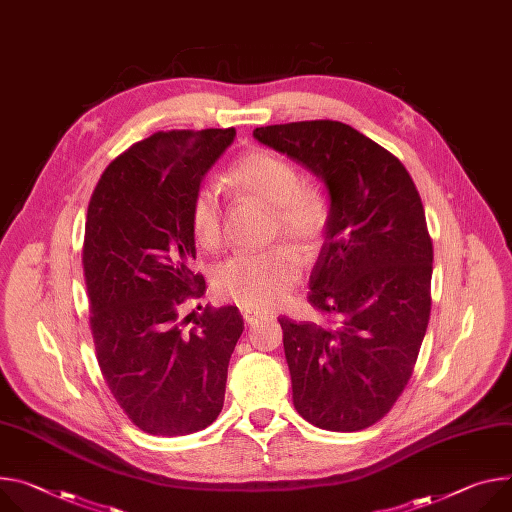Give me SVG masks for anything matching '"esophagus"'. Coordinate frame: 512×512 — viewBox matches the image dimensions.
Listing matches in <instances>:
<instances>
[{
    "label": "esophagus",
    "instance_id": "esophagus-1",
    "mask_svg": "<svg viewBox=\"0 0 512 512\" xmlns=\"http://www.w3.org/2000/svg\"><path fill=\"white\" fill-rule=\"evenodd\" d=\"M241 312H243V318H245L247 324H255L261 318V312H255V310H249V308H245Z\"/></svg>",
    "mask_w": 512,
    "mask_h": 512
}]
</instances>
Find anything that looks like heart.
<instances>
[{"instance_id": "1", "label": "heart", "mask_w": 512, "mask_h": 512, "mask_svg": "<svg viewBox=\"0 0 512 512\" xmlns=\"http://www.w3.org/2000/svg\"><path fill=\"white\" fill-rule=\"evenodd\" d=\"M226 181L235 192L271 204L273 235L282 232L308 257L320 251L329 235L333 208L320 185L304 181L290 159L269 149H251L230 163ZM190 226L202 247L214 249L220 243L222 210L208 185L198 188L192 198ZM300 275L298 251L280 243L228 257L214 273V288L222 298L243 308L265 310L280 304Z\"/></svg>"}]
</instances>
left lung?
I'll list each match as a JSON object with an SVG mask.
<instances>
[{
    "label": "left lung",
    "instance_id": "obj_1",
    "mask_svg": "<svg viewBox=\"0 0 512 512\" xmlns=\"http://www.w3.org/2000/svg\"><path fill=\"white\" fill-rule=\"evenodd\" d=\"M329 188L333 220L310 275L320 322L282 318L294 406L324 431H361L404 392L431 316L433 241L396 155L337 120L253 130Z\"/></svg>",
    "mask_w": 512,
    "mask_h": 512
}]
</instances>
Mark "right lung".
<instances>
[{
  "instance_id": "obj_1",
  "label": "right lung",
  "mask_w": 512,
  "mask_h": 512,
  "mask_svg": "<svg viewBox=\"0 0 512 512\" xmlns=\"http://www.w3.org/2000/svg\"><path fill=\"white\" fill-rule=\"evenodd\" d=\"M235 134L159 130L106 167L87 206L81 261L98 365L130 423L149 435L202 431L224 404L241 312L206 306L185 331L179 306L206 292L192 269L190 204Z\"/></svg>"
}]
</instances>
